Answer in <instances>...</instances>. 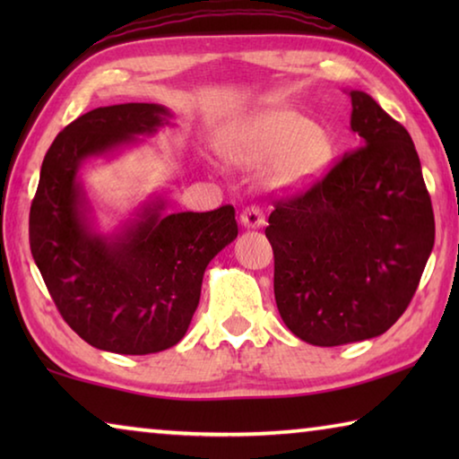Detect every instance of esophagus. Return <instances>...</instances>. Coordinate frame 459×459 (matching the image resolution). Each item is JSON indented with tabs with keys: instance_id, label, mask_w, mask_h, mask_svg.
<instances>
[{
	"instance_id": "1",
	"label": "esophagus",
	"mask_w": 459,
	"mask_h": 459,
	"mask_svg": "<svg viewBox=\"0 0 459 459\" xmlns=\"http://www.w3.org/2000/svg\"><path fill=\"white\" fill-rule=\"evenodd\" d=\"M240 224H245L247 229H261L265 224V214L259 206H247L240 212Z\"/></svg>"
}]
</instances>
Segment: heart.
<instances>
[{
	"label": "heart",
	"mask_w": 459,
	"mask_h": 459,
	"mask_svg": "<svg viewBox=\"0 0 459 459\" xmlns=\"http://www.w3.org/2000/svg\"><path fill=\"white\" fill-rule=\"evenodd\" d=\"M221 145L232 164H265L263 182L277 192L307 188L328 172L333 160L328 129L293 108H267L238 121Z\"/></svg>",
	"instance_id": "obj_1"
}]
</instances>
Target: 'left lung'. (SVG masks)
Masks as SVG:
<instances>
[{
    "instance_id": "obj_1",
    "label": "left lung",
    "mask_w": 459,
    "mask_h": 459,
    "mask_svg": "<svg viewBox=\"0 0 459 459\" xmlns=\"http://www.w3.org/2000/svg\"><path fill=\"white\" fill-rule=\"evenodd\" d=\"M348 95L356 150L307 192L279 200L265 229L279 316L314 346L391 328L415 295L435 240L413 139L367 92Z\"/></svg>"
}]
</instances>
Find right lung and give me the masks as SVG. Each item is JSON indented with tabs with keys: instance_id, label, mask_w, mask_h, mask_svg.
<instances>
[{
	"instance_id": "right-lung-1",
	"label": "right lung",
	"mask_w": 459,
	"mask_h": 459,
	"mask_svg": "<svg viewBox=\"0 0 459 459\" xmlns=\"http://www.w3.org/2000/svg\"><path fill=\"white\" fill-rule=\"evenodd\" d=\"M172 117L155 103L92 108L60 131L42 161L30 248L60 316L99 351L176 346L198 307L208 263L238 235L230 204L166 214L164 196L145 200L111 235L97 230L82 164L139 143Z\"/></svg>"
}]
</instances>
